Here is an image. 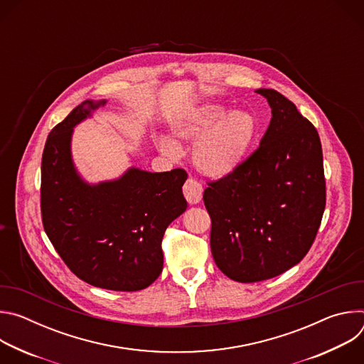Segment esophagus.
<instances>
[{
    "label": "esophagus",
    "mask_w": 364,
    "mask_h": 364,
    "mask_svg": "<svg viewBox=\"0 0 364 364\" xmlns=\"http://www.w3.org/2000/svg\"><path fill=\"white\" fill-rule=\"evenodd\" d=\"M183 193H184V197L186 200L190 203V204H197L201 201V197H203V187L201 184L194 180V178H188L184 186H183Z\"/></svg>",
    "instance_id": "obj_1"
}]
</instances>
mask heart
Here are the masks:
<instances>
[{
    "instance_id": "heart-1",
    "label": "heart",
    "mask_w": 364,
    "mask_h": 364,
    "mask_svg": "<svg viewBox=\"0 0 364 364\" xmlns=\"http://www.w3.org/2000/svg\"><path fill=\"white\" fill-rule=\"evenodd\" d=\"M177 141L194 144L191 160L204 176L225 178L243 164L256 135V121L245 111H229L220 105H203L171 121ZM161 152L176 159L178 145L170 138L159 142Z\"/></svg>"
}]
</instances>
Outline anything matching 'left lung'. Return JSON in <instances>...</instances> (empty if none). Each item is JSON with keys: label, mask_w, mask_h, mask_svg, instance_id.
Segmentation results:
<instances>
[{"label": "left lung", "mask_w": 364, "mask_h": 364, "mask_svg": "<svg viewBox=\"0 0 364 364\" xmlns=\"http://www.w3.org/2000/svg\"><path fill=\"white\" fill-rule=\"evenodd\" d=\"M255 92L268 100L272 114L259 148L203 194L213 259L237 282L265 281L299 264L326 209L317 129L279 92Z\"/></svg>", "instance_id": "1"}]
</instances>
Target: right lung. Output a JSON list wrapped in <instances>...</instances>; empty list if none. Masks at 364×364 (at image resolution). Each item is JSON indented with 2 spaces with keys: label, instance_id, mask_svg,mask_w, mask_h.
Instances as JSON below:
<instances>
[{
  "label": "right lung",
  "instance_id": "right-lung-1",
  "mask_svg": "<svg viewBox=\"0 0 364 364\" xmlns=\"http://www.w3.org/2000/svg\"><path fill=\"white\" fill-rule=\"evenodd\" d=\"M107 105L85 100L47 136L41 159V218L55 249L82 281L111 291H139L163 271L161 240L187 201L181 168L135 167L119 178L89 184L72 159L73 128Z\"/></svg>",
  "mask_w": 364,
  "mask_h": 364
}]
</instances>
